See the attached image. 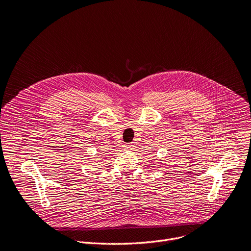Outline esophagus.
I'll use <instances>...</instances> for the list:
<instances>
[{
  "label": "esophagus",
  "mask_w": 251,
  "mask_h": 251,
  "mask_svg": "<svg viewBox=\"0 0 251 251\" xmlns=\"http://www.w3.org/2000/svg\"><path fill=\"white\" fill-rule=\"evenodd\" d=\"M123 148H124V150H125V151L132 150V149L134 148V145H133V144H126V145H124V146H123Z\"/></svg>",
  "instance_id": "1"
}]
</instances>
